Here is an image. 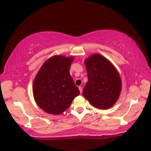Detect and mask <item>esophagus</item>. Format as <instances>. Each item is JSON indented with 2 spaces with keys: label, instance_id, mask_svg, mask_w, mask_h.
Listing matches in <instances>:
<instances>
[{
  "label": "esophagus",
  "instance_id": "1",
  "mask_svg": "<svg viewBox=\"0 0 151 151\" xmlns=\"http://www.w3.org/2000/svg\"><path fill=\"white\" fill-rule=\"evenodd\" d=\"M78 89H79V90H80V92H81V93H82V88L81 87V86H79Z\"/></svg>",
  "mask_w": 151,
  "mask_h": 151
}]
</instances>
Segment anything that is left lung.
<instances>
[{
    "label": "left lung",
    "mask_w": 151,
    "mask_h": 151,
    "mask_svg": "<svg viewBox=\"0 0 151 151\" xmlns=\"http://www.w3.org/2000/svg\"><path fill=\"white\" fill-rule=\"evenodd\" d=\"M88 81L82 95L93 106L106 110L118 100L122 89L119 73L107 58L93 54L84 61Z\"/></svg>",
    "instance_id": "8db88e82"
}]
</instances>
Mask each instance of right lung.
<instances>
[{"instance_id": "obj_1", "label": "right lung", "mask_w": 151, "mask_h": 151, "mask_svg": "<svg viewBox=\"0 0 151 151\" xmlns=\"http://www.w3.org/2000/svg\"><path fill=\"white\" fill-rule=\"evenodd\" d=\"M74 58L73 56L50 57L44 62L34 80V100L48 114H62L80 94L69 73Z\"/></svg>"}]
</instances>
